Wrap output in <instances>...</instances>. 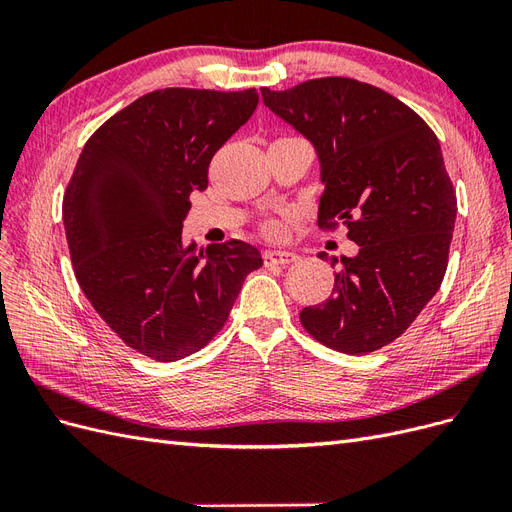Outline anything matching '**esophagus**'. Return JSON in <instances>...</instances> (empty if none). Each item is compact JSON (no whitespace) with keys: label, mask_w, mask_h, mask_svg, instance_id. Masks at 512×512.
I'll return each mask as SVG.
<instances>
[{"label":"esophagus","mask_w":512,"mask_h":512,"mask_svg":"<svg viewBox=\"0 0 512 512\" xmlns=\"http://www.w3.org/2000/svg\"><path fill=\"white\" fill-rule=\"evenodd\" d=\"M294 260H297V254L292 252H282V250L265 252V265H290Z\"/></svg>","instance_id":"obj_1"}]
</instances>
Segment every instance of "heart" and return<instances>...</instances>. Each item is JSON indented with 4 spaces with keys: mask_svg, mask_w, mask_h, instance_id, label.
Returning a JSON list of instances; mask_svg holds the SVG:
<instances>
[{
    "mask_svg": "<svg viewBox=\"0 0 512 512\" xmlns=\"http://www.w3.org/2000/svg\"><path fill=\"white\" fill-rule=\"evenodd\" d=\"M267 232H269V235H277V232H280V226H277V224H267Z\"/></svg>",
    "mask_w": 512,
    "mask_h": 512,
    "instance_id": "b5f03b06",
    "label": "heart"
}]
</instances>
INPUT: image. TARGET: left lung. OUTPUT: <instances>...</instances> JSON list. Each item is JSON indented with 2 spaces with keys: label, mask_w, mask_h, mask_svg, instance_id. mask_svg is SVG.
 Segmentation results:
<instances>
[{
  "label": "left lung",
  "mask_w": 512,
  "mask_h": 512,
  "mask_svg": "<svg viewBox=\"0 0 512 512\" xmlns=\"http://www.w3.org/2000/svg\"><path fill=\"white\" fill-rule=\"evenodd\" d=\"M260 91L318 151V226L344 224L359 245L342 256L331 297L299 314L303 329L337 352L380 350L404 335L446 273L457 196L438 136L395 96L346 76Z\"/></svg>",
  "instance_id": "1"
}]
</instances>
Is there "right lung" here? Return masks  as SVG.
Segmentation results:
<instances>
[{"label": "right lung", "instance_id": "1", "mask_svg": "<svg viewBox=\"0 0 512 512\" xmlns=\"http://www.w3.org/2000/svg\"><path fill=\"white\" fill-rule=\"evenodd\" d=\"M256 106V89L151 91L106 119L74 166L61 213L76 280L121 342L153 361L205 348L262 267L245 241L181 239L190 194L207 190L215 151Z\"/></svg>", "mask_w": 512, "mask_h": 512}]
</instances>
